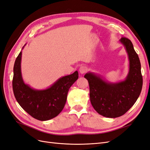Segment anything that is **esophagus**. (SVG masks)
Listing matches in <instances>:
<instances>
[{
	"label": "esophagus",
	"instance_id": "esophagus-1",
	"mask_svg": "<svg viewBox=\"0 0 150 150\" xmlns=\"http://www.w3.org/2000/svg\"><path fill=\"white\" fill-rule=\"evenodd\" d=\"M87 71H88V67H86V66H81L80 68H79V72H80V73L82 74H85L86 72H87Z\"/></svg>",
	"mask_w": 150,
	"mask_h": 150
}]
</instances>
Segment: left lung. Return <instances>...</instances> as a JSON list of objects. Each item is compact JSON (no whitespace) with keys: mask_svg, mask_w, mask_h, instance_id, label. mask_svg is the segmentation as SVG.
Listing matches in <instances>:
<instances>
[{"mask_svg":"<svg viewBox=\"0 0 150 150\" xmlns=\"http://www.w3.org/2000/svg\"><path fill=\"white\" fill-rule=\"evenodd\" d=\"M120 41L125 46L129 61V72L125 81L111 83L92 72L84 75L89 83L93 107L99 115L111 118L123 115L133 106L143 86L141 63L132 42L126 38Z\"/></svg>","mask_w":150,"mask_h":150,"instance_id":"8db88e82","label":"left lung"}]
</instances>
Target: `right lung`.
<instances>
[{"label":"right lung","mask_w":150,"mask_h":150,"mask_svg":"<svg viewBox=\"0 0 150 150\" xmlns=\"http://www.w3.org/2000/svg\"><path fill=\"white\" fill-rule=\"evenodd\" d=\"M21 57L22 52L17 57L13 66L12 88L17 101L36 120L47 121L54 118L64 108L69 89L78 79V72L62 77L46 89H34L22 79Z\"/></svg>","instance_id":"right-lung-1"}]
</instances>
